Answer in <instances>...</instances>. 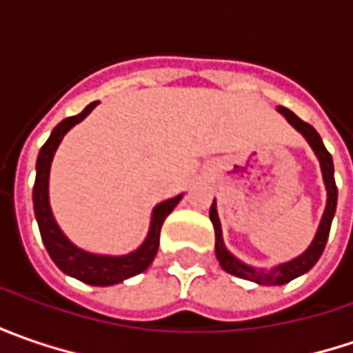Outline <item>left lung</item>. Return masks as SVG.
<instances>
[{"label":"left lung","instance_id":"obj_1","mask_svg":"<svg viewBox=\"0 0 353 353\" xmlns=\"http://www.w3.org/2000/svg\"><path fill=\"white\" fill-rule=\"evenodd\" d=\"M279 112L283 116L287 117V121L291 123L292 128L296 129L299 133H303L308 145L312 147L314 155L319 157L320 161V169H322V179H324V184H326V208H324V214H322V220H320L319 230H316V236L312 239V243L308 245V250L294 257L292 261H287V263L277 265L273 267L271 271H263V269H253L251 265H245L243 261H239L237 257H234L230 251L225 250L224 245V237H222V225H220V218H218V210H216V200L212 202L210 206V220L214 224V234H216V257L222 265L225 273L230 275H236L239 279H248V281H253L257 285H285L292 279L301 277L305 275L306 271H310L316 261L320 259L322 251L326 248V241H328V234H330V225H332V218L336 214V202H338V188H336V181H334V163L332 155L326 151L324 143L320 139V135L316 133V129L312 128L310 123L303 121L301 117H296L292 114L291 110L279 105Z\"/></svg>","mask_w":353,"mask_h":353}]
</instances>
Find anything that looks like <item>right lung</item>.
<instances>
[{"mask_svg": "<svg viewBox=\"0 0 353 353\" xmlns=\"http://www.w3.org/2000/svg\"><path fill=\"white\" fill-rule=\"evenodd\" d=\"M96 105H98V102H92L90 105L84 108L82 114L62 119L61 123L52 129V133H50L47 143L41 147L39 157H37V179H34L33 186V208L37 224H39V230H41L43 243L47 248L50 259L57 263V267L61 269L62 273L78 279L82 283L94 285V287H110V285L121 283V281L133 277V275H139L149 265L153 263L157 250H159V237H161L163 222H165V218L169 216L170 212L174 210V206L181 202L183 194L169 198V200H165L159 206H155L153 216H151L149 234L145 237V241H143L137 250L131 251L128 255L112 257V255L88 253V251L76 248L74 243L62 234V230L59 228L54 216H52V212H50V204H48V174H50V163H52L54 151L61 145L62 137L68 133V129H72L76 123H80Z\"/></svg>", "mask_w": 353, "mask_h": 353, "instance_id": "obj_1", "label": "right lung"}]
</instances>
